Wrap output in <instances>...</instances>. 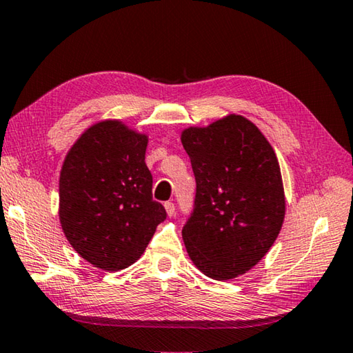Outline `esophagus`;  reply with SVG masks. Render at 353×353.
<instances>
[{
	"label": "esophagus",
	"instance_id": "obj_1",
	"mask_svg": "<svg viewBox=\"0 0 353 353\" xmlns=\"http://www.w3.org/2000/svg\"><path fill=\"white\" fill-rule=\"evenodd\" d=\"M165 211H166V214H168L170 217L174 216L176 214L174 203H172V202H165Z\"/></svg>",
	"mask_w": 353,
	"mask_h": 353
}]
</instances>
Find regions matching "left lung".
I'll list each match as a JSON object with an SVG mask.
<instances>
[{"label": "left lung", "instance_id": "8db88e82", "mask_svg": "<svg viewBox=\"0 0 353 353\" xmlns=\"http://www.w3.org/2000/svg\"><path fill=\"white\" fill-rule=\"evenodd\" d=\"M196 177V201L182 228L205 276L230 281L264 258L283 227L285 194L278 157L253 121L228 114L181 134Z\"/></svg>", "mask_w": 353, "mask_h": 353}]
</instances>
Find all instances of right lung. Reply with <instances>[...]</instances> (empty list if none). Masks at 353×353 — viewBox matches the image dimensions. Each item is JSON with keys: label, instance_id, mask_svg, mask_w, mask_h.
<instances>
[{"label": "right lung", "instance_id": "add662e5", "mask_svg": "<svg viewBox=\"0 0 353 353\" xmlns=\"http://www.w3.org/2000/svg\"><path fill=\"white\" fill-rule=\"evenodd\" d=\"M148 134L100 120L70 146L60 172L59 216L66 239L89 264L119 272L143 254L160 222L145 163Z\"/></svg>", "mask_w": 353, "mask_h": 353}]
</instances>
